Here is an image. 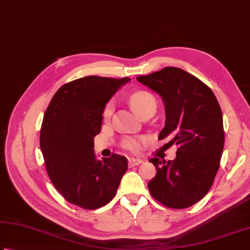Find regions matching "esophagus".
Segmentation results:
<instances>
[{
  "mask_svg": "<svg viewBox=\"0 0 250 250\" xmlns=\"http://www.w3.org/2000/svg\"><path fill=\"white\" fill-rule=\"evenodd\" d=\"M142 163H143V161H142L141 159H136V158H129V160H128V164H129L130 168L135 167V166H139Z\"/></svg>",
  "mask_w": 250,
  "mask_h": 250,
  "instance_id": "esophagus-1",
  "label": "esophagus"
}]
</instances>
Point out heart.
I'll list each match as a JSON object with an SVG mask.
<instances>
[{
    "label": "heart",
    "instance_id": "obj_1",
    "mask_svg": "<svg viewBox=\"0 0 250 250\" xmlns=\"http://www.w3.org/2000/svg\"><path fill=\"white\" fill-rule=\"evenodd\" d=\"M129 101L131 106L141 116H143L145 112L156 110V108H157V102H156L155 96L147 91L134 92L130 96ZM112 112H114V103L110 101L107 103L104 109H103V119H104V121H108L111 118ZM124 146L128 149H136L140 146V140L136 138H128L124 141Z\"/></svg>",
    "mask_w": 250,
    "mask_h": 250
}]
</instances>
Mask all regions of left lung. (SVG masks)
<instances>
[{"instance_id":"8db88e82","label":"left lung","mask_w":250,"mask_h":250,"mask_svg":"<svg viewBox=\"0 0 250 250\" xmlns=\"http://www.w3.org/2000/svg\"><path fill=\"white\" fill-rule=\"evenodd\" d=\"M136 80L161 96L166 122L158 140L178 146L174 160L150 158L156 177L147 187L164 206L183 209L203 199L220 167L224 130L222 111L208 85L181 68L164 69Z\"/></svg>"}]
</instances>
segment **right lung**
<instances>
[{
    "instance_id": "1",
    "label": "right lung",
    "mask_w": 250,
    "mask_h": 250,
    "mask_svg": "<svg viewBox=\"0 0 250 250\" xmlns=\"http://www.w3.org/2000/svg\"><path fill=\"white\" fill-rule=\"evenodd\" d=\"M129 81L89 76L68 82L44 114L40 147L46 172L58 193L78 207L93 210L108 204L128 170V160L118 154L96 160L93 146L105 105Z\"/></svg>"
}]
</instances>
